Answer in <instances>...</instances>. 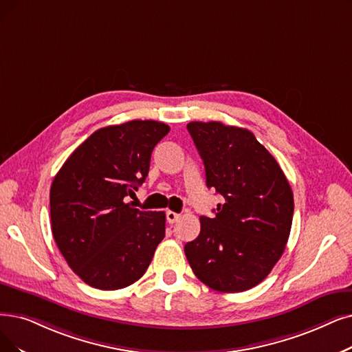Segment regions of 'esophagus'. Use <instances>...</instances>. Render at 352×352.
<instances>
[{
    "mask_svg": "<svg viewBox=\"0 0 352 352\" xmlns=\"http://www.w3.org/2000/svg\"><path fill=\"white\" fill-rule=\"evenodd\" d=\"M166 219H167L168 223H175V222H177L180 219V214H176V212H173V210H167V212H166Z\"/></svg>",
    "mask_w": 352,
    "mask_h": 352,
    "instance_id": "1",
    "label": "esophagus"
}]
</instances>
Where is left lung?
Here are the masks:
<instances>
[{
    "label": "left lung",
    "mask_w": 352,
    "mask_h": 352,
    "mask_svg": "<svg viewBox=\"0 0 352 352\" xmlns=\"http://www.w3.org/2000/svg\"><path fill=\"white\" fill-rule=\"evenodd\" d=\"M188 131L205 164L206 186L223 196L214 218L185 245L195 276L217 292L257 286L282 257L293 219V192L278 163L251 131L192 121Z\"/></svg>",
    "instance_id": "obj_1"
}]
</instances>
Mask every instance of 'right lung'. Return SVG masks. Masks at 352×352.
Returning <instances> with one entry per match:
<instances>
[{
    "instance_id": "obj_1",
    "label": "right lung",
    "mask_w": 352,
    "mask_h": 352,
    "mask_svg": "<svg viewBox=\"0 0 352 352\" xmlns=\"http://www.w3.org/2000/svg\"><path fill=\"white\" fill-rule=\"evenodd\" d=\"M170 131L153 120L100 129L65 162L50 188L52 232L70 269L101 290L142 277L164 238V212L127 202L148 175L151 151Z\"/></svg>"
}]
</instances>
